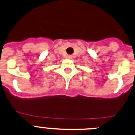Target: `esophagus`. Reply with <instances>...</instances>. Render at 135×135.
<instances>
[{"mask_svg": "<svg viewBox=\"0 0 135 135\" xmlns=\"http://www.w3.org/2000/svg\"><path fill=\"white\" fill-rule=\"evenodd\" d=\"M68 58H69V59H70V58H71V56H68Z\"/></svg>", "mask_w": 135, "mask_h": 135, "instance_id": "esophagus-1", "label": "esophagus"}]
</instances>
